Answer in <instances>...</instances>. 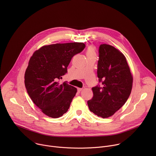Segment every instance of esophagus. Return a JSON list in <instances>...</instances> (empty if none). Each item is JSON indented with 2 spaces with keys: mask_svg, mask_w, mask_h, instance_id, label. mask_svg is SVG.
I'll return each instance as SVG.
<instances>
[{
  "mask_svg": "<svg viewBox=\"0 0 156 156\" xmlns=\"http://www.w3.org/2000/svg\"><path fill=\"white\" fill-rule=\"evenodd\" d=\"M77 90H78V92H81L82 90H83V88H80V87H78V89H77Z\"/></svg>",
  "mask_w": 156,
  "mask_h": 156,
  "instance_id": "obj_1",
  "label": "esophagus"
}]
</instances>
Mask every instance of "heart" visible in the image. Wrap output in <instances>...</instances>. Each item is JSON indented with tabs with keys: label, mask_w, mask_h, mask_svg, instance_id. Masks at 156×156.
<instances>
[{
	"label": "heart",
	"mask_w": 156,
	"mask_h": 156,
	"mask_svg": "<svg viewBox=\"0 0 156 156\" xmlns=\"http://www.w3.org/2000/svg\"><path fill=\"white\" fill-rule=\"evenodd\" d=\"M86 53V55H87V57H91V56H93V55H96V53L95 48L93 46H90L87 48Z\"/></svg>",
	"instance_id": "1"
}]
</instances>
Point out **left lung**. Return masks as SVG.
<instances>
[{"mask_svg":"<svg viewBox=\"0 0 156 156\" xmlns=\"http://www.w3.org/2000/svg\"><path fill=\"white\" fill-rule=\"evenodd\" d=\"M98 77L102 85L92 88L87 101L90 111L103 119L112 116L126 102L133 86V75L125 55L114 46L104 44L99 49Z\"/></svg>","mask_w":156,"mask_h":156,"instance_id":"obj_1","label":"left lung"}]
</instances>
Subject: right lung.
I'll return each mask as SVG.
<instances>
[{"mask_svg":"<svg viewBox=\"0 0 156 156\" xmlns=\"http://www.w3.org/2000/svg\"><path fill=\"white\" fill-rule=\"evenodd\" d=\"M85 48L83 42L44 46L31 57L25 74L27 92L42 112L49 117H62L68 111L77 89L58 80L67 72L72 57Z\"/></svg>","mask_w":156,"mask_h":156,"instance_id":"obj_1","label":"right lung"}]
</instances>
